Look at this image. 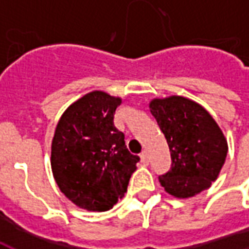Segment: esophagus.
<instances>
[{"label": "esophagus", "instance_id": "obj_1", "mask_svg": "<svg viewBox=\"0 0 249 249\" xmlns=\"http://www.w3.org/2000/svg\"><path fill=\"white\" fill-rule=\"evenodd\" d=\"M140 159H141V162H142L144 165H148V164H149V156H148V152L146 151L141 152Z\"/></svg>", "mask_w": 249, "mask_h": 249}]
</instances>
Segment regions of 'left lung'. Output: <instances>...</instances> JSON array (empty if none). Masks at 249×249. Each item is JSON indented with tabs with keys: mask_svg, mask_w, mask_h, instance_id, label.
<instances>
[{
	"mask_svg": "<svg viewBox=\"0 0 249 249\" xmlns=\"http://www.w3.org/2000/svg\"><path fill=\"white\" fill-rule=\"evenodd\" d=\"M149 109L167 139L172 165L159 176L175 197H192L219 176L228 144L213 117L200 104L181 96L153 98Z\"/></svg>",
	"mask_w": 249,
	"mask_h": 249,
	"instance_id": "obj_1",
	"label": "left lung"
}]
</instances>
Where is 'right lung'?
<instances>
[{"instance_id": "add662e5", "label": "right lung", "mask_w": 249, "mask_h": 249, "mask_svg": "<svg viewBox=\"0 0 249 249\" xmlns=\"http://www.w3.org/2000/svg\"><path fill=\"white\" fill-rule=\"evenodd\" d=\"M121 98L93 90L66 109L52 141V172L71 203L88 211H108L124 197L140 157L125 145L114 126Z\"/></svg>"}]
</instances>
